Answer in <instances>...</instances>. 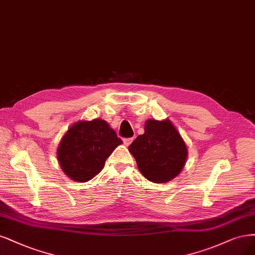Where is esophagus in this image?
<instances>
[{
	"label": "esophagus",
	"instance_id": "1",
	"mask_svg": "<svg viewBox=\"0 0 255 255\" xmlns=\"http://www.w3.org/2000/svg\"><path fill=\"white\" fill-rule=\"evenodd\" d=\"M133 140H134V138H125L124 139V143L126 145H129L131 143V141H133Z\"/></svg>",
	"mask_w": 255,
	"mask_h": 255
}]
</instances>
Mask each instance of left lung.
I'll list each match as a JSON object with an SVG mask.
<instances>
[{
    "instance_id": "left-lung-1",
    "label": "left lung",
    "mask_w": 255,
    "mask_h": 255,
    "mask_svg": "<svg viewBox=\"0 0 255 255\" xmlns=\"http://www.w3.org/2000/svg\"><path fill=\"white\" fill-rule=\"evenodd\" d=\"M128 150L139 171L153 182H168L176 177L188 155L186 143L170 120H147L144 134L139 135Z\"/></svg>"
}]
</instances>
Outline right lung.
Listing matches in <instances>:
<instances>
[{"label":"right lung","instance_id":"1","mask_svg":"<svg viewBox=\"0 0 255 255\" xmlns=\"http://www.w3.org/2000/svg\"><path fill=\"white\" fill-rule=\"evenodd\" d=\"M121 143L122 140L107 121L77 122L61 140L58 160L68 177L85 182L100 173L105 160Z\"/></svg>","mask_w":255,"mask_h":255}]
</instances>
